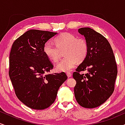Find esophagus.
I'll return each mask as SVG.
<instances>
[{
    "mask_svg": "<svg viewBox=\"0 0 125 125\" xmlns=\"http://www.w3.org/2000/svg\"><path fill=\"white\" fill-rule=\"evenodd\" d=\"M66 74H67V77H72V74H71L70 72H67V73H66Z\"/></svg>",
    "mask_w": 125,
    "mask_h": 125,
    "instance_id": "esophagus-1",
    "label": "esophagus"
}]
</instances>
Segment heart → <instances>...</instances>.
<instances>
[{"instance_id": "b5f03b06", "label": "heart", "mask_w": 125, "mask_h": 125, "mask_svg": "<svg viewBox=\"0 0 125 125\" xmlns=\"http://www.w3.org/2000/svg\"><path fill=\"white\" fill-rule=\"evenodd\" d=\"M56 46L50 42L44 44L43 52L48 58L56 62L61 58V51H64V58L56 66L58 72L71 71L77 63L82 62L86 57L88 44L83 38H77L70 33H61L54 39Z\"/></svg>"}]
</instances>
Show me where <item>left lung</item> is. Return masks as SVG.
I'll list each match as a JSON object with an SVG mask.
<instances>
[{"label":"left lung","mask_w":125,"mask_h":125,"mask_svg":"<svg viewBox=\"0 0 125 125\" xmlns=\"http://www.w3.org/2000/svg\"><path fill=\"white\" fill-rule=\"evenodd\" d=\"M88 44L86 58L73 73L76 101L85 108H94L105 102L115 89L117 69L111 46L103 35L89 28L79 29ZM82 71H86L82 74Z\"/></svg>","instance_id":"8db88e82"}]
</instances>
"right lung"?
I'll return each instance as SVG.
<instances>
[{
	"label": "right lung",
	"mask_w": 125,
	"mask_h": 125,
	"mask_svg": "<svg viewBox=\"0 0 125 125\" xmlns=\"http://www.w3.org/2000/svg\"><path fill=\"white\" fill-rule=\"evenodd\" d=\"M56 32L31 29L14 42L9 56L10 79L16 96L36 110L48 108L67 79L64 72L46 74L53 65L43 52L44 44Z\"/></svg>",
	"instance_id": "obj_1"
}]
</instances>
